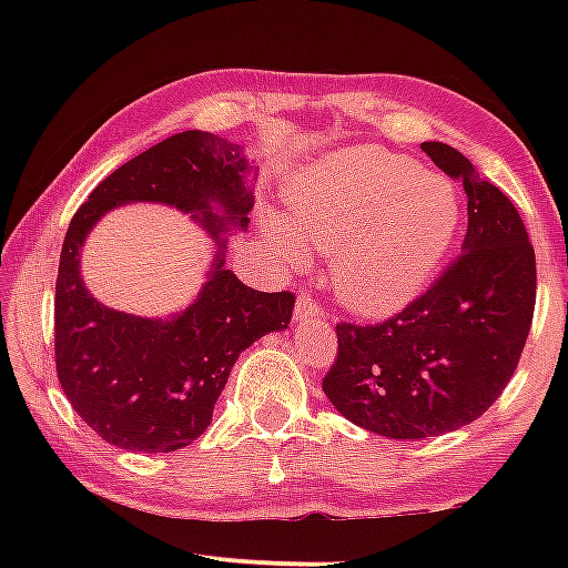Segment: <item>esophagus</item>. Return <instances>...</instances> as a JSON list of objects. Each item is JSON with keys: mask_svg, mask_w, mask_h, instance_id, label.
Instances as JSON below:
<instances>
[{"mask_svg": "<svg viewBox=\"0 0 568 568\" xmlns=\"http://www.w3.org/2000/svg\"><path fill=\"white\" fill-rule=\"evenodd\" d=\"M323 313V307L313 301L311 295H301L295 303V313H293V321L295 323H307V321H315L318 315Z\"/></svg>", "mask_w": 568, "mask_h": 568, "instance_id": "1", "label": "esophagus"}]
</instances>
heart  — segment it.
<instances>
[{
	"label": "heart",
	"mask_w": 568,
	"mask_h": 568,
	"mask_svg": "<svg viewBox=\"0 0 568 568\" xmlns=\"http://www.w3.org/2000/svg\"><path fill=\"white\" fill-rule=\"evenodd\" d=\"M458 223V192L446 178L351 148L307 168L285 195V225L267 215L263 230L293 265L305 263L303 244L331 253L338 301L363 318H386L434 281Z\"/></svg>",
	"instance_id": "1"
}]
</instances>
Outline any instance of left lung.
Segmentation results:
<instances>
[{
	"label": "left lung",
	"mask_w": 568,
	"mask_h": 568,
	"mask_svg": "<svg viewBox=\"0 0 568 568\" xmlns=\"http://www.w3.org/2000/svg\"><path fill=\"white\" fill-rule=\"evenodd\" d=\"M420 150L464 182V255L390 321L341 323L338 358L323 378L341 416L400 440L484 416L514 376L536 305V255L511 200L450 145Z\"/></svg>",
	"instance_id": "1"
}]
</instances>
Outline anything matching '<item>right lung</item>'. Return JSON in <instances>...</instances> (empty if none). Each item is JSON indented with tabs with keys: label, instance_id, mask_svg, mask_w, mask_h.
<instances>
[{
	"label": "right lung",
	"instance_id": "obj_1",
	"mask_svg": "<svg viewBox=\"0 0 568 568\" xmlns=\"http://www.w3.org/2000/svg\"><path fill=\"white\" fill-rule=\"evenodd\" d=\"M250 170L235 142L178 132L104 178L67 227L54 287L57 376L72 408L108 444L145 454L190 446L213 423L237 355L291 323L293 293H261L225 267L230 235L250 223ZM128 202L178 206L216 240L209 281L170 320L112 312L79 275L91 227Z\"/></svg>",
	"mask_w": 568,
	"mask_h": 568
}]
</instances>
